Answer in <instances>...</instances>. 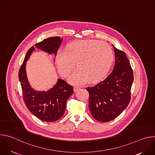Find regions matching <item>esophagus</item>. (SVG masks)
Listing matches in <instances>:
<instances>
[{
	"instance_id": "1",
	"label": "esophagus",
	"mask_w": 155,
	"mask_h": 155,
	"mask_svg": "<svg viewBox=\"0 0 155 155\" xmlns=\"http://www.w3.org/2000/svg\"><path fill=\"white\" fill-rule=\"evenodd\" d=\"M80 89V87H78V86H74V91L75 92H77L78 90H79Z\"/></svg>"
}]
</instances>
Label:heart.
I'll use <instances>...</instances> for the list:
<instances>
[{
  "label": "heart",
  "instance_id": "1",
  "mask_svg": "<svg viewBox=\"0 0 155 155\" xmlns=\"http://www.w3.org/2000/svg\"><path fill=\"white\" fill-rule=\"evenodd\" d=\"M114 60L111 47L97 40L75 41L66 50H59L56 55L58 70L63 77L70 74L76 63L77 69L69 77L70 82L75 84L101 81L107 75Z\"/></svg>",
  "mask_w": 155,
  "mask_h": 155
}]
</instances>
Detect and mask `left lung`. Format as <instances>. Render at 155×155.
Masks as SVG:
<instances>
[{
	"mask_svg": "<svg viewBox=\"0 0 155 155\" xmlns=\"http://www.w3.org/2000/svg\"><path fill=\"white\" fill-rule=\"evenodd\" d=\"M113 47L115 55L113 71L104 81L86 87L92 116L103 123L115 119L127 107L134 80L133 72L125 53Z\"/></svg>",
	"mask_w": 155,
	"mask_h": 155,
	"instance_id": "1",
	"label": "left lung"
}]
</instances>
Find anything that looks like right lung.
Listing matches in <instances>:
<instances>
[{
    "label": "right lung",
    "mask_w": 155,
    "mask_h": 155,
    "mask_svg": "<svg viewBox=\"0 0 155 155\" xmlns=\"http://www.w3.org/2000/svg\"><path fill=\"white\" fill-rule=\"evenodd\" d=\"M62 41L61 37H53L35 44L27 52L18 74L23 100L27 108L38 119L46 122L55 121L62 117L66 102L73 94L74 88L64 80L58 79L56 84L46 92L34 90L29 84L26 76V61L35 48L56 56Z\"/></svg>",
    "instance_id": "obj_1"
}]
</instances>
